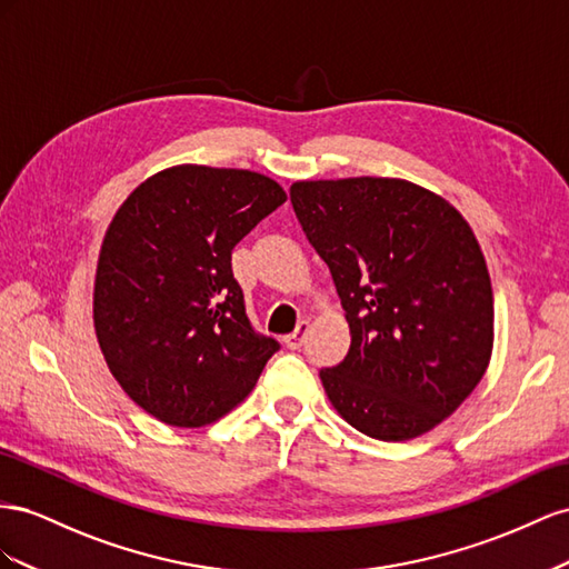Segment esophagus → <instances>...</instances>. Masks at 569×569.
<instances>
[{"label": "esophagus", "instance_id": "esophagus-1", "mask_svg": "<svg viewBox=\"0 0 569 569\" xmlns=\"http://www.w3.org/2000/svg\"><path fill=\"white\" fill-rule=\"evenodd\" d=\"M307 331H310V321H300L298 323V329L293 331V333H288L283 340H286V346L290 348V350H298L302 343H305V336H307Z\"/></svg>", "mask_w": 569, "mask_h": 569}]
</instances>
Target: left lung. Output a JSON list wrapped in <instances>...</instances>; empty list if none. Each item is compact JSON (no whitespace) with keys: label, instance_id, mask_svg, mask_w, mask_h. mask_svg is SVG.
Returning <instances> with one entry per match:
<instances>
[{"label":"left lung","instance_id":"8db88e82","mask_svg":"<svg viewBox=\"0 0 569 569\" xmlns=\"http://www.w3.org/2000/svg\"><path fill=\"white\" fill-rule=\"evenodd\" d=\"M290 202L350 323L343 362L319 371L338 415L379 441L441 425L493 348L491 279L469 223L400 178L300 181Z\"/></svg>","mask_w":569,"mask_h":569}]
</instances>
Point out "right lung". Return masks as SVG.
<instances>
[{
  "instance_id": "obj_1",
  "label": "right lung",
  "mask_w": 569,
  "mask_h": 569,
  "mask_svg": "<svg viewBox=\"0 0 569 569\" xmlns=\"http://www.w3.org/2000/svg\"><path fill=\"white\" fill-rule=\"evenodd\" d=\"M286 202L246 169L183 164L140 183L109 223L94 276V331L113 379L171 427L212 425L281 348L254 331L231 254Z\"/></svg>"
}]
</instances>
